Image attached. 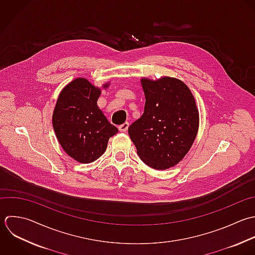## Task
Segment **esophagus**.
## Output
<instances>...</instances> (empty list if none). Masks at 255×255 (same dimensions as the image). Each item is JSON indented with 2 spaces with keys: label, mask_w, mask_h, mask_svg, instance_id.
Instances as JSON below:
<instances>
[{
  "label": "esophagus",
  "mask_w": 255,
  "mask_h": 255,
  "mask_svg": "<svg viewBox=\"0 0 255 255\" xmlns=\"http://www.w3.org/2000/svg\"><path fill=\"white\" fill-rule=\"evenodd\" d=\"M128 127H129V123L128 122H125L123 124H121L118 128H119V131L120 132H126L128 130Z\"/></svg>",
  "instance_id": "34e87169"
}]
</instances>
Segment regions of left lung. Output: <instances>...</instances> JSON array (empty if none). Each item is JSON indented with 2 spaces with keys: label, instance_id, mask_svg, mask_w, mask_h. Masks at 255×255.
Instances as JSON below:
<instances>
[{
  "label": "left lung",
  "instance_id": "obj_1",
  "mask_svg": "<svg viewBox=\"0 0 255 255\" xmlns=\"http://www.w3.org/2000/svg\"><path fill=\"white\" fill-rule=\"evenodd\" d=\"M143 115L128 128L140 159L156 170L177 165L197 136L199 111L189 87L181 80L142 79Z\"/></svg>",
  "mask_w": 255,
  "mask_h": 255
}]
</instances>
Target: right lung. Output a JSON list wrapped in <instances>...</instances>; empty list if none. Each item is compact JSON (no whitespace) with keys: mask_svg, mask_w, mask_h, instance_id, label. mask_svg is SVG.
Wrapping results in <instances>:
<instances>
[{"mask_svg":"<svg viewBox=\"0 0 255 255\" xmlns=\"http://www.w3.org/2000/svg\"><path fill=\"white\" fill-rule=\"evenodd\" d=\"M100 93L87 79L76 78L62 89L53 111L57 140L79 163L97 160L105 152L109 138L118 132L97 106Z\"/></svg>","mask_w":255,"mask_h":255,"instance_id":"add662e5","label":"right lung"}]
</instances>
